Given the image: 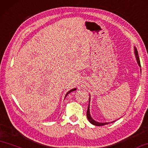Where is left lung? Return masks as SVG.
Segmentation results:
<instances>
[{
	"instance_id": "obj_1",
	"label": "left lung",
	"mask_w": 148,
	"mask_h": 148,
	"mask_svg": "<svg viewBox=\"0 0 148 148\" xmlns=\"http://www.w3.org/2000/svg\"><path fill=\"white\" fill-rule=\"evenodd\" d=\"M134 54H135V56H136V60H137V62L138 65H139L140 67H141V65H140V58H139V56H138V51L136 48L134 47ZM141 70V69H140ZM90 99H89V105H88V110H87V118H88V121H90V123L92 124V125H95V126H103V125H108V124H109V123H99V122H97L95 121V120H93L92 119V117L90 115ZM115 121L111 122V123H113Z\"/></svg>"
}]
</instances>
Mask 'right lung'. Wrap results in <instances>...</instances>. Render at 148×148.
<instances>
[{"mask_svg": "<svg viewBox=\"0 0 148 148\" xmlns=\"http://www.w3.org/2000/svg\"><path fill=\"white\" fill-rule=\"evenodd\" d=\"M77 90V89L76 88H74V89H72V90H70V91H68V92L66 93V94L65 95V97H66V96L68 95H69V93H70V92H72V91H75V90ZM65 97H64V99H65Z\"/></svg>", "mask_w": 148, "mask_h": 148, "instance_id": "add662e5", "label": "right lung"}]
</instances>
